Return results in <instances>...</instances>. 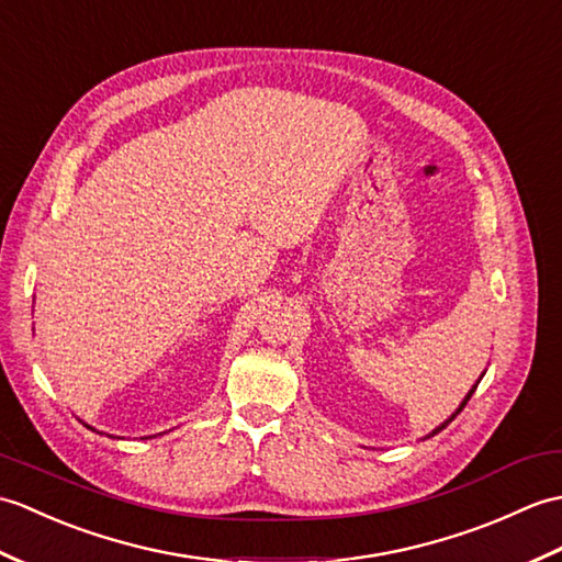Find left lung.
Masks as SVG:
<instances>
[{
    "mask_svg": "<svg viewBox=\"0 0 562 562\" xmlns=\"http://www.w3.org/2000/svg\"><path fill=\"white\" fill-rule=\"evenodd\" d=\"M473 390H476V386H473ZM473 390H471V392H469V394H467V396H464V402H461V404H459V408H457V411H454V414H452V416H450V418H447V420H445V423H442V426H440V428H435V430H432V432H430V435H435V432H440V430H442V428H447V426H450V423H452V420H454V418H457V416H459V414H461V408H464V406H467V402H469V398H471V394H473Z\"/></svg>",
    "mask_w": 562,
    "mask_h": 562,
    "instance_id": "8db88e82",
    "label": "left lung"
}]
</instances>
